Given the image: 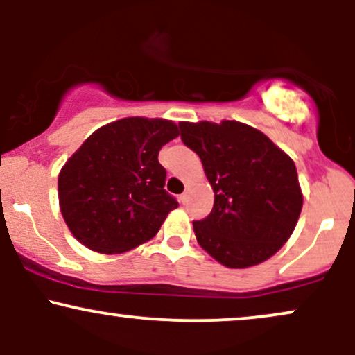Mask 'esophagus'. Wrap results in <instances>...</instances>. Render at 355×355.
<instances>
[{"label": "esophagus", "mask_w": 355, "mask_h": 355, "mask_svg": "<svg viewBox=\"0 0 355 355\" xmlns=\"http://www.w3.org/2000/svg\"><path fill=\"white\" fill-rule=\"evenodd\" d=\"M187 202H189V191H183V193L180 195V203H183V205H185Z\"/></svg>", "instance_id": "esophagus-1"}]
</instances>
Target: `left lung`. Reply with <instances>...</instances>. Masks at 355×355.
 <instances>
[{
    "mask_svg": "<svg viewBox=\"0 0 355 355\" xmlns=\"http://www.w3.org/2000/svg\"><path fill=\"white\" fill-rule=\"evenodd\" d=\"M178 128L215 193L210 214L193 222L200 247L230 268L270 259L302 210L294 162L262 132L239 121H182Z\"/></svg>",
    "mask_w": 355,
    "mask_h": 355,
    "instance_id": "8db88e82",
    "label": "left lung"
}]
</instances>
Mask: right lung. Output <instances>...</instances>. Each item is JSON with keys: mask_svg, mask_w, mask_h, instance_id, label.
Segmentation results:
<instances>
[{"mask_svg": "<svg viewBox=\"0 0 355 355\" xmlns=\"http://www.w3.org/2000/svg\"><path fill=\"white\" fill-rule=\"evenodd\" d=\"M177 137L173 121L123 118L92 133L64 164L60 209L85 247L121 254L157 235L178 207L158 162L162 146Z\"/></svg>", "mask_w": 355, "mask_h": 355, "instance_id": "add662e5", "label": "right lung"}]
</instances>
